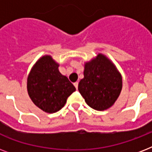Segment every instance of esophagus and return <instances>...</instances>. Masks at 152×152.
<instances>
[{
    "label": "esophagus",
    "instance_id": "1",
    "mask_svg": "<svg viewBox=\"0 0 152 152\" xmlns=\"http://www.w3.org/2000/svg\"><path fill=\"white\" fill-rule=\"evenodd\" d=\"M74 86H75L76 89H77V88H78V82H75V83H74Z\"/></svg>",
    "mask_w": 152,
    "mask_h": 152
}]
</instances>
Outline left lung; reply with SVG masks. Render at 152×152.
<instances>
[{"instance_id": "1", "label": "left lung", "mask_w": 152, "mask_h": 152, "mask_svg": "<svg viewBox=\"0 0 152 152\" xmlns=\"http://www.w3.org/2000/svg\"><path fill=\"white\" fill-rule=\"evenodd\" d=\"M78 90L88 106L106 110L117 101L122 89V77L115 64L102 53L84 64Z\"/></svg>"}]
</instances>
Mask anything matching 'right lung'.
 <instances>
[{
	"instance_id": "obj_1",
	"label": "right lung",
	"mask_w": 152,
	"mask_h": 152,
	"mask_svg": "<svg viewBox=\"0 0 152 152\" xmlns=\"http://www.w3.org/2000/svg\"><path fill=\"white\" fill-rule=\"evenodd\" d=\"M59 64L50 55L41 57L27 77V92L36 106L46 113L59 111L76 88L58 69Z\"/></svg>"
}]
</instances>
